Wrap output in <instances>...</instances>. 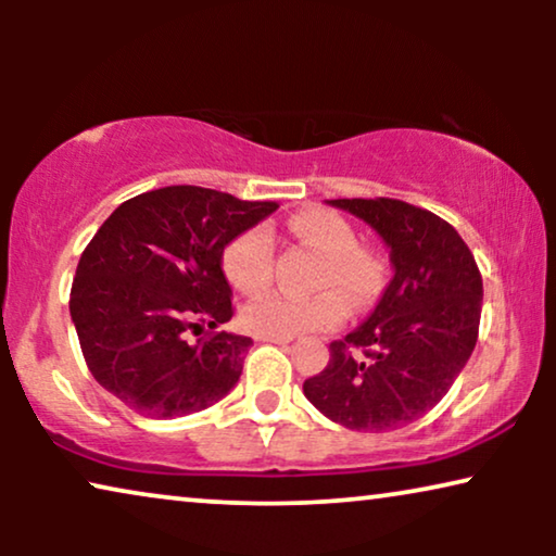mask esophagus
<instances>
[{"label":"esophagus","mask_w":556,"mask_h":556,"mask_svg":"<svg viewBox=\"0 0 556 556\" xmlns=\"http://www.w3.org/2000/svg\"><path fill=\"white\" fill-rule=\"evenodd\" d=\"M257 341H270V344H288L291 337H255Z\"/></svg>","instance_id":"1"}]
</instances>
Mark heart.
Returning <instances> with one entry per match:
<instances>
[{
  "mask_svg": "<svg viewBox=\"0 0 556 556\" xmlns=\"http://www.w3.org/2000/svg\"><path fill=\"white\" fill-rule=\"evenodd\" d=\"M288 230L303 245L326 255L311 299L268 295L242 311V326L255 337H295L326 331L344 321L346 303L367 306L382 288L384 265L369 248L359 245V232L346 217L324 207L303 210L291 217ZM223 268L230 283L245 295H261L273 283L276 242L268 227L257 225L238 235L225 248ZM345 299L341 300L340 295Z\"/></svg>",
  "mask_w": 556,
  "mask_h": 556,
  "instance_id": "b5f03b06",
  "label": "heart"
}]
</instances>
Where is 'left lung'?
Instances as JSON below:
<instances>
[{
  "label": "left lung",
  "mask_w": 556,
  "mask_h": 556,
  "mask_svg": "<svg viewBox=\"0 0 556 556\" xmlns=\"http://www.w3.org/2000/svg\"><path fill=\"white\" fill-rule=\"evenodd\" d=\"M375 227L394 278L375 314L331 341L329 364L303 394L349 430L387 432L430 413L473 354L483 280L453 225L430 210L375 197L329 200Z\"/></svg>",
  "instance_id": "1"
}]
</instances>
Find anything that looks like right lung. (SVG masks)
<instances>
[{
	"label": "right lung",
	"mask_w": 556,
	"mask_h": 556,
	"mask_svg": "<svg viewBox=\"0 0 556 556\" xmlns=\"http://www.w3.org/2000/svg\"><path fill=\"white\" fill-rule=\"evenodd\" d=\"M276 210V202L192 185L121 204L83 250L71 288V316L96 382L156 420L223 400L253 344L215 331L235 314L223 250Z\"/></svg>",
	"instance_id": "obj_1"
}]
</instances>
